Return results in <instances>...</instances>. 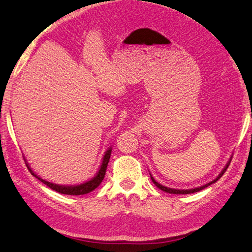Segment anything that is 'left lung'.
<instances>
[{
  "label": "left lung",
  "instance_id": "1",
  "mask_svg": "<svg viewBox=\"0 0 252 252\" xmlns=\"http://www.w3.org/2000/svg\"><path fill=\"white\" fill-rule=\"evenodd\" d=\"M230 162H231V160H230L228 163H227V165H225V167L223 168V170L222 171L220 172V174L218 177H217L215 180H212L211 182H209V183H207V185H204V186H201V187H199V188H194V189H187V190H179V189H172V188H168V187H164V186H162V185H160L159 182H157L155 179H153V177L151 176L150 174V177H151V180H152V182L155 183V185L159 188L160 190H162V191H164V192H168V193H173V194H189V193H194V192H198V191H200V190H202V189H204V188H207V187H209L210 185H212V183H215V182H217L219 180V179L223 176V173L225 172V170H227V168L229 167V164H230Z\"/></svg>",
  "mask_w": 252,
  "mask_h": 252
}]
</instances>
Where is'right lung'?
I'll use <instances>...</instances> for the list:
<instances>
[{
	"mask_svg": "<svg viewBox=\"0 0 252 252\" xmlns=\"http://www.w3.org/2000/svg\"><path fill=\"white\" fill-rule=\"evenodd\" d=\"M111 151H112V149L109 148L108 150H106L105 155L103 157V160H102V163H101V167L99 169V171L95 174L94 178H92L90 181H87L84 183H81V185L78 186H60V185H54V183H51L49 181H45L43 179H41L40 177H37L35 173H34L31 168L28 165V169L30 170V172H31L34 177L39 179L41 182H43L44 185L48 186L51 189L57 191L59 193H62V194H70V195H82V194H87L89 192H91L95 189V188L99 187L101 185L102 180H103V178L105 176V171H106V168H108V163H109V160H110V156H111Z\"/></svg>",
	"mask_w": 252,
	"mask_h": 252,
	"instance_id": "obj_1",
	"label": "right lung"
}]
</instances>
